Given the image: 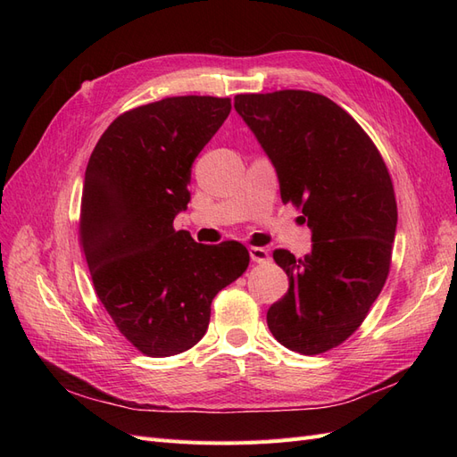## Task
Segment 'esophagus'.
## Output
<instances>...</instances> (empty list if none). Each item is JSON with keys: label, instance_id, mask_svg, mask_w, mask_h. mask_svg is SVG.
<instances>
[{"label": "esophagus", "instance_id": "esophagus-1", "mask_svg": "<svg viewBox=\"0 0 457 457\" xmlns=\"http://www.w3.org/2000/svg\"><path fill=\"white\" fill-rule=\"evenodd\" d=\"M250 257L253 262H267L270 259L269 250H265V247H250Z\"/></svg>", "mask_w": 457, "mask_h": 457}]
</instances>
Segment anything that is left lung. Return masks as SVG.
I'll list each match as a JSON object with an SVG mask.
<instances>
[{
  "label": "left lung",
  "mask_w": 457,
  "mask_h": 457,
  "mask_svg": "<svg viewBox=\"0 0 457 457\" xmlns=\"http://www.w3.org/2000/svg\"><path fill=\"white\" fill-rule=\"evenodd\" d=\"M234 108L274 165L282 202L301 207L311 252L276 250L287 294L267 312L286 349L320 354L358 329L391 267L396 200L364 129L328 96L284 89L237 95Z\"/></svg>",
  "instance_id": "8db88e82"
}]
</instances>
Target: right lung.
Wrapping results in <instances>:
<instances>
[{"label": "right lung", "mask_w": 457, "mask_h": 457, "mask_svg": "<svg viewBox=\"0 0 457 457\" xmlns=\"http://www.w3.org/2000/svg\"><path fill=\"white\" fill-rule=\"evenodd\" d=\"M230 108L198 95L133 108L110 123L87 163L79 240L95 292L148 356L195 347L213 297L250 265L238 242L205 245L173 228L190 202L192 163Z\"/></svg>", "instance_id": "add662e5"}]
</instances>
